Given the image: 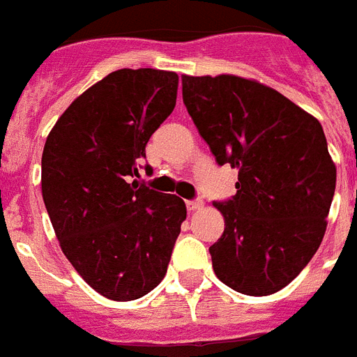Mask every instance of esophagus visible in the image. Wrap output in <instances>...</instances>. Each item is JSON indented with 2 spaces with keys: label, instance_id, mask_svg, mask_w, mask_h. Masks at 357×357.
Here are the masks:
<instances>
[{
  "label": "esophagus",
  "instance_id": "1",
  "mask_svg": "<svg viewBox=\"0 0 357 357\" xmlns=\"http://www.w3.org/2000/svg\"><path fill=\"white\" fill-rule=\"evenodd\" d=\"M202 206H204V202L202 201H188L186 202L188 212H197V210H201Z\"/></svg>",
  "mask_w": 357,
  "mask_h": 357
}]
</instances>
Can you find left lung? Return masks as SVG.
Wrapping results in <instances>:
<instances>
[{
    "label": "left lung",
    "instance_id": "obj_1",
    "mask_svg": "<svg viewBox=\"0 0 357 357\" xmlns=\"http://www.w3.org/2000/svg\"><path fill=\"white\" fill-rule=\"evenodd\" d=\"M182 99L238 193L213 202L225 232L213 273L234 291H280L317 252L335 192V164L317 118L255 79L182 75Z\"/></svg>",
    "mask_w": 357,
    "mask_h": 357
}]
</instances>
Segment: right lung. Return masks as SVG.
Wrapping results in <instances>:
<instances>
[{"instance_id": "add662e5", "label": "right lung", "mask_w": 357, "mask_h": 357, "mask_svg": "<svg viewBox=\"0 0 357 357\" xmlns=\"http://www.w3.org/2000/svg\"><path fill=\"white\" fill-rule=\"evenodd\" d=\"M175 71H112L56 119L42 153V197L64 256L110 301L153 291L186 219L181 197L139 186L145 145L175 108Z\"/></svg>"}]
</instances>
